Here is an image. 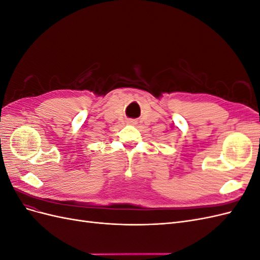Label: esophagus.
I'll use <instances>...</instances> for the list:
<instances>
[{
	"label": "esophagus",
	"mask_w": 260,
	"mask_h": 260,
	"mask_svg": "<svg viewBox=\"0 0 260 260\" xmlns=\"http://www.w3.org/2000/svg\"><path fill=\"white\" fill-rule=\"evenodd\" d=\"M128 123H129V124H136L137 121H136V120H129Z\"/></svg>",
	"instance_id": "esophagus-1"
}]
</instances>
